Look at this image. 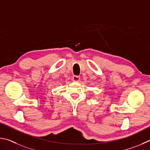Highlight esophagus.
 <instances>
[{"label":"esophagus","mask_w":150,"mask_h":150,"mask_svg":"<svg viewBox=\"0 0 150 150\" xmlns=\"http://www.w3.org/2000/svg\"><path fill=\"white\" fill-rule=\"evenodd\" d=\"M80 80V77L79 76H74L72 77V80L74 82H79Z\"/></svg>","instance_id":"obj_1"}]
</instances>
